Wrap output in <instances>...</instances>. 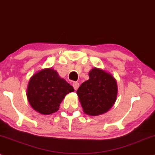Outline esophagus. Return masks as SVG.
<instances>
[{
	"label": "esophagus",
	"instance_id": "esophagus-1",
	"mask_svg": "<svg viewBox=\"0 0 155 155\" xmlns=\"http://www.w3.org/2000/svg\"><path fill=\"white\" fill-rule=\"evenodd\" d=\"M73 87H74V88L75 90H77V89L79 88V83L74 82L73 83Z\"/></svg>",
	"mask_w": 155,
	"mask_h": 155
}]
</instances>
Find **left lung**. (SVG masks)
<instances>
[{
    "label": "left lung",
    "mask_w": 155,
    "mask_h": 155,
    "mask_svg": "<svg viewBox=\"0 0 155 155\" xmlns=\"http://www.w3.org/2000/svg\"><path fill=\"white\" fill-rule=\"evenodd\" d=\"M89 76V80L81 84L76 94L86 114L96 116L105 113L113 107L118 87L115 78L100 68H92Z\"/></svg>",
    "instance_id": "8db88e82"
}]
</instances>
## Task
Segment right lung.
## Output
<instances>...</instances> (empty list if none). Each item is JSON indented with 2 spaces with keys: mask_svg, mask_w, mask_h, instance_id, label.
<instances>
[{
  "mask_svg": "<svg viewBox=\"0 0 155 155\" xmlns=\"http://www.w3.org/2000/svg\"><path fill=\"white\" fill-rule=\"evenodd\" d=\"M71 85L61 78L56 71L45 68L31 77L27 88V99L35 110L49 115L59 110L65 96L74 92Z\"/></svg>",
  "mask_w": 155,
  "mask_h": 155,
  "instance_id": "1",
  "label": "right lung"
}]
</instances>
